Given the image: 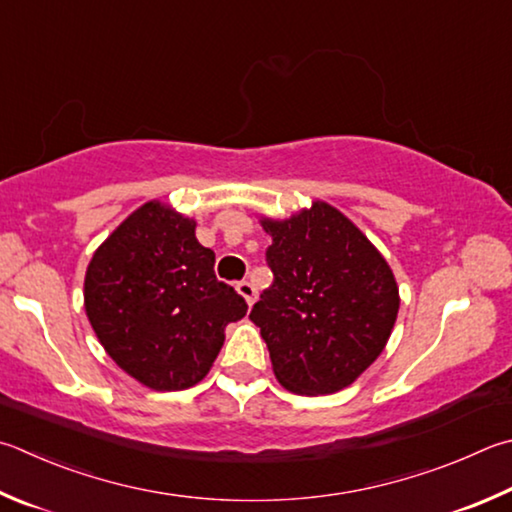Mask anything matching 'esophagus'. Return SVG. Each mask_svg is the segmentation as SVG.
Segmentation results:
<instances>
[{
    "mask_svg": "<svg viewBox=\"0 0 512 512\" xmlns=\"http://www.w3.org/2000/svg\"><path fill=\"white\" fill-rule=\"evenodd\" d=\"M235 288H237V293L248 302V306L255 304V300H257V288H255L253 284L244 280V282H237Z\"/></svg>",
    "mask_w": 512,
    "mask_h": 512,
    "instance_id": "obj_1",
    "label": "esophagus"
}]
</instances>
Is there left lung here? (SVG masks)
Segmentation results:
<instances>
[{
  "instance_id": "left-lung-1",
  "label": "left lung",
  "mask_w": 512,
  "mask_h": 512,
  "mask_svg": "<svg viewBox=\"0 0 512 512\" xmlns=\"http://www.w3.org/2000/svg\"><path fill=\"white\" fill-rule=\"evenodd\" d=\"M273 284L250 320L275 378L302 396L349 387L392 336L401 295L387 259L349 217L313 201L286 219L259 217Z\"/></svg>"
}]
</instances>
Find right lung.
Segmentation results:
<instances>
[{
	"label": "right lung",
	"instance_id": "right-lung-1",
	"mask_svg": "<svg viewBox=\"0 0 512 512\" xmlns=\"http://www.w3.org/2000/svg\"><path fill=\"white\" fill-rule=\"evenodd\" d=\"M197 221L159 199L143 203L96 248L85 311L109 358L156 392L201 383L248 304L215 275Z\"/></svg>",
	"mask_w": 512,
	"mask_h": 512
}]
</instances>
